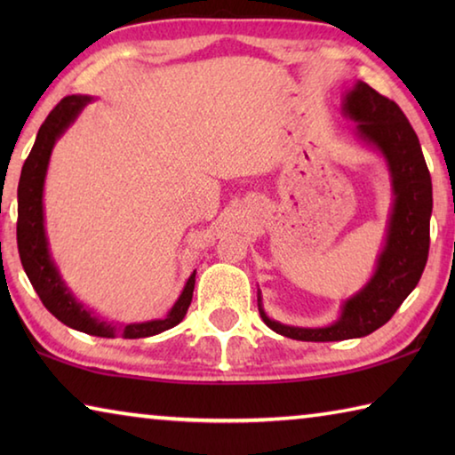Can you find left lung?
Returning a JSON list of instances; mask_svg holds the SVG:
<instances>
[{
  "label": "left lung",
  "instance_id": "left-lung-1",
  "mask_svg": "<svg viewBox=\"0 0 455 455\" xmlns=\"http://www.w3.org/2000/svg\"><path fill=\"white\" fill-rule=\"evenodd\" d=\"M345 116L357 122V134L383 154L394 187L387 238L371 279L347 299L329 327H291L267 317L259 295L260 319L275 333L297 341H343L373 333L399 309L419 283L429 252L431 176L418 134L394 100L357 82L343 100Z\"/></svg>",
  "mask_w": 455,
  "mask_h": 455
}]
</instances>
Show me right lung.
<instances>
[{
	"instance_id": "obj_1",
	"label": "right lung",
	"mask_w": 455,
	"mask_h": 455,
	"mask_svg": "<svg viewBox=\"0 0 455 455\" xmlns=\"http://www.w3.org/2000/svg\"><path fill=\"white\" fill-rule=\"evenodd\" d=\"M90 96H66L61 102L48 114L44 124L37 130L34 148L26 158L21 168L20 184H18V251L21 265L28 275L29 283L36 289L37 297L42 299L45 309L53 317L82 333L96 337H124V339H142L163 333L166 329L184 319L187 315L192 291H195L196 271L188 276L187 284L180 292L179 301L164 319H154L144 323H130V325H118V323H108L98 319L94 313L86 309L66 287L61 281L58 267L53 265L50 255L48 236L44 227V180L48 172L50 156L58 138L66 132L68 126L78 118L82 108L90 104Z\"/></svg>"
}]
</instances>
